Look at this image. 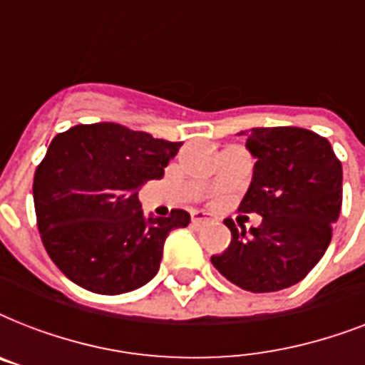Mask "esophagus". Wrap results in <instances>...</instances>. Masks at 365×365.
I'll list each match as a JSON object with an SVG mask.
<instances>
[{
	"label": "esophagus",
	"mask_w": 365,
	"mask_h": 365,
	"mask_svg": "<svg viewBox=\"0 0 365 365\" xmlns=\"http://www.w3.org/2000/svg\"><path fill=\"white\" fill-rule=\"evenodd\" d=\"M191 222H193L195 225H202V223L210 222V217H208V214H206V212L197 210V212H193V214H191Z\"/></svg>",
	"instance_id": "34e87169"
}]
</instances>
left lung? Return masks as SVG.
<instances>
[{
  "label": "left lung",
  "instance_id": "left-lung-1",
  "mask_svg": "<svg viewBox=\"0 0 365 365\" xmlns=\"http://www.w3.org/2000/svg\"><path fill=\"white\" fill-rule=\"evenodd\" d=\"M254 178L239 212L263 216L250 233L225 220L231 244L212 265L239 288H289L322 259L343 202V168L326 138L297 126L252 128Z\"/></svg>",
  "mask_w": 365,
  "mask_h": 365
}]
</instances>
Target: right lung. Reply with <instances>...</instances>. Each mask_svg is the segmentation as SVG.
Masks as SVG:
<instances>
[{"label":"right lung","instance_id":"right-lung-1","mask_svg":"<svg viewBox=\"0 0 365 365\" xmlns=\"http://www.w3.org/2000/svg\"><path fill=\"white\" fill-rule=\"evenodd\" d=\"M182 142H166L117 123L77 125L54 136L34 176L41 242L77 286L126 294L157 274L172 229L189 214L145 220L138 189L160 180Z\"/></svg>","mask_w":365,"mask_h":365}]
</instances>
